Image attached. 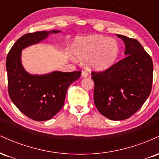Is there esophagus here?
<instances>
[{"instance_id": "1", "label": "esophagus", "mask_w": 159, "mask_h": 159, "mask_svg": "<svg viewBox=\"0 0 159 159\" xmlns=\"http://www.w3.org/2000/svg\"><path fill=\"white\" fill-rule=\"evenodd\" d=\"M87 75H88V73H87L86 71H82V72H81V77L82 78H86Z\"/></svg>"}]
</instances>
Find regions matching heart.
<instances>
[{"instance_id": "heart-1", "label": "heart", "mask_w": 159, "mask_h": 159, "mask_svg": "<svg viewBox=\"0 0 159 159\" xmlns=\"http://www.w3.org/2000/svg\"><path fill=\"white\" fill-rule=\"evenodd\" d=\"M72 52L78 60H88L89 68L105 70L113 65L119 55L117 42L101 35L77 37L72 45Z\"/></svg>"}]
</instances>
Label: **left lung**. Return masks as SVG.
Returning <instances> with one entry per match:
<instances>
[{
    "label": "left lung",
    "instance_id": "obj_1",
    "mask_svg": "<svg viewBox=\"0 0 159 159\" xmlns=\"http://www.w3.org/2000/svg\"><path fill=\"white\" fill-rule=\"evenodd\" d=\"M125 43V58L107 70L92 72L94 103L111 120L128 119L136 113L151 93L152 58L138 40L116 34Z\"/></svg>",
    "mask_w": 159,
    "mask_h": 159
}]
</instances>
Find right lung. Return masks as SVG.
I'll list each match as a JSON object with an SVG mask.
<instances>
[{"label": "right lung", "mask_w": 159, "mask_h": 159, "mask_svg": "<svg viewBox=\"0 0 159 159\" xmlns=\"http://www.w3.org/2000/svg\"><path fill=\"white\" fill-rule=\"evenodd\" d=\"M60 32L51 30L25 34L14 43L7 57L9 96L21 113L36 121L48 120L57 114L64 105L67 89L80 78L81 72L30 74L21 63V51L38 44L50 34Z\"/></svg>", "instance_id": "right-lung-1"}]
</instances>
